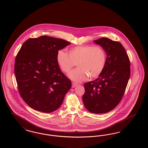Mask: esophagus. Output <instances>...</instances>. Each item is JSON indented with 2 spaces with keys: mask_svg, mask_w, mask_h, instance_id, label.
Here are the masks:
<instances>
[{
  "mask_svg": "<svg viewBox=\"0 0 148 148\" xmlns=\"http://www.w3.org/2000/svg\"><path fill=\"white\" fill-rule=\"evenodd\" d=\"M78 85V84H77V83H75V82H72V87H75L77 86Z\"/></svg>",
  "mask_w": 148,
  "mask_h": 148,
  "instance_id": "obj_1",
  "label": "esophagus"
}]
</instances>
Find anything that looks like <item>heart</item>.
<instances>
[{
	"mask_svg": "<svg viewBox=\"0 0 148 148\" xmlns=\"http://www.w3.org/2000/svg\"><path fill=\"white\" fill-rule=\"evenodd\" d=\"M107 55L99 46L83 45L71 47L68 53L63 50L58 51L57 62L62 71L69 73L77 64V68L69 74L71 80L82 82L89 77L93 79L99 77L106 66Z\"/></svg>",
	"mask_w": 148,
	"mask_h": 148,
	"instance_id": "1",
	"label": "heart"
}]
</instances>
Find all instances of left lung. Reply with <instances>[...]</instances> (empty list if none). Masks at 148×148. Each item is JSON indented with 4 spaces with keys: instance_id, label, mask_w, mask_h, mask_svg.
Wrapping results in <instances>:
<instances>
[{
    "instance_id": "1",
    "label": "left lung",
    "mask_w": 148,
    "mask_h": 148,
    "mask_svg": "<svg viewBox=\"0 0 148 148\" xmlns=\"http://www.w3.org/2000/svg\"><path fill=\"white\" fill-rule=\"evenodd\" d=\"M93 42L106 52L107 61L99 77L84 84L82 101L90 112L103 114L112 110L121 101L130 77V61L119 41L102 38Z\"/></svg>"
}]
</instances>
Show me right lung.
<instances>
[{"label":"right lung","instance_id":"1","mask_svg":"<svg viewBox=\"0 0 148 148\" xmlns=\"http://www.w3.org/2000/svg\"><path fill=\"white\" fill-rule=\"evenodd\" d=\"M70 44L62 39L41 36L27 40L18 52L14 66L18 90L33 109L55 111L71 89V80L57 62L58 51Z\"/></svg>","mask_w":148,"mask_h":148}]
</instances>
